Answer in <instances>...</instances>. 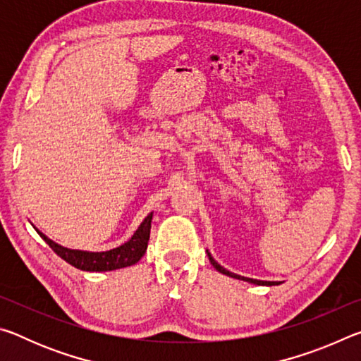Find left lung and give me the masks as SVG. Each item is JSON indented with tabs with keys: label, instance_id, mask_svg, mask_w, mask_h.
<instances>
[{
	"label": "left lung",
	"instance_id": "left-lung-1",
	"mask_svg": "<svg viewBox=\"0 0 361 361\" xmlns=\"http://www.w3.org/2000/svg\"><path fill=\"white\" fill-rule=\"evenodd\" d=\"M207 255H209V259H210V262H212V266L216 269L218 272H221V274H224V276H228V277H232V279H237V280H243V282H248V283H255V285H262V286H272V285H280V282H266V280H256V279H248V277H242V276H237V274H234V272H229L228 269H224L223 266H219L218 262L213 259V256L210 255V252L209 250H207Z\"/></svg>",
	"mask_w": 361,
	"mask_h": 361
}]
</instances>
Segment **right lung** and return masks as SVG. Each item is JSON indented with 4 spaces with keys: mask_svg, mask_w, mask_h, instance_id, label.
Masks as SVG:
<instances>
[{
    "mask_svg": "<svg viewBox=\"0 0 361 361\" xmlns=\"http://www.w3.org/2000/svg\"><path fill=\"white\" fill-rule=\"evenodd\" d=\"M151 219L152 213H149V215L143 219V223L138 226V229L133 232V235L129 240L122 243L118 248L108 250V252H84V250L66 248L49 239L47 235L42 234V232H39L36 228L35 229L41 235V239L44 240L60 258L68 262V264L75 266L76 269H81V271L106 272L132 266L143 258L146 248H148Z\"/></svg>",
    "mask_w": 361,
    "mask_h": 361,
    "instance_id": "obj_1",
    "label": "right lung"
}]
</instances>
